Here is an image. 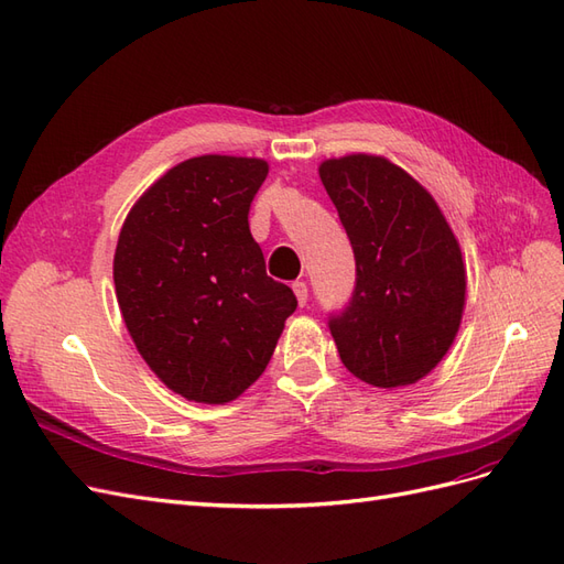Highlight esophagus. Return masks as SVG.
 I'll return each instance as SVG.
<instances>
[{"instance_id": "obj_1", "label": "esophagus", "mask_w": 564, "mask_h": 564, "mask_svg": "<svg viewBox=\"0 0 564 564\" xmlns=\"http://www.w3.org/2000/svg\"><path fill=\"white\" fill-rule=\"evenodd\" d=\"M292 289H294V294L299 299V305L303 308V305L308 303V284H305V282H294Z\"/></svg>"}]
</instances>
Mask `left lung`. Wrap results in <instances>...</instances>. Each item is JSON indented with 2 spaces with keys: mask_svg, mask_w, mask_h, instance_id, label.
Wrapping results in <instances>:
<instances>
[{
  "mask_svg": "<svg viewBox=\"0 0 564 564\" xmlns=\"http://www.w3.org/2000/svg\"><path fill=\"white\" fill-rule=\"evenodd\" d=\"M355 253L348 305L329 315L340 362L379 388L416 383L449 346L466 301V268L431 193L400 166L348 155L319 166Z\"/></svg>",
  "mask_w": 564,
  "mask_h": 564,
  "instance_id": "left-lung-1",
  "label": "left lung"
}]
</instances>
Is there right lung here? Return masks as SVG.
Here are the masks:
<instances>
[{"mask_svg": "<svg viewBox=\"0 0 564 564\" xmlns=\"http://www.w3.org/2000/svg\"><path fill=\"white\" fill-rule=\"evenodd\" d=\"M265 176L263 160H185L133 204L119 232V311L148 367L187 400L242 395L296 311L249 230Z\"/></svg>", "mask_w": 564, "mask_h": 564, "instance_id": "right-lung-1", "label": "right lung"}]
</instances>
